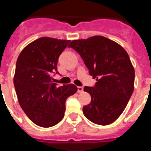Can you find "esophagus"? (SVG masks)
<instances>
[{
	"label": "esophagus",
	"instance_id": "34e87169",
	"mask_svg": "<svg viewBox=\"0 0 151 151\" xmlns=\"http://www.w3.org/2000/svg\"><path fill=\"white\" fill-rule=\"evenodd\" d=\"M83 91V88L82 86H78L77 87V92L82 93Z\"/></svg>",
	"mask_w": 151,
	"mask_h": 151
}]
</instances>
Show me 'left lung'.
Returning <instances> with one entry per match:
<instances>
[{
    "mask_svg": "<svg viewBox=\"0 0 151 151\" xmlns=\"http://www.w3.org/2000/svg\"><path fill=\"white\" fill-rule=\"evenodd\" d=\"M68 46L97 80L94 87H84L91 98L83 108L84 115L96 124H110L122 115L134 89L135 70L129 55L119 44L101 36L73 40Z\"/></svg>",
    "mask_w": 151,
    "mask_h": 151,
    "instance_id": "left-lung-1",
    "label": "left lung"
}]
</instances>
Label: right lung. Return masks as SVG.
Segmentation results:
<instances>
[{"instance_id":"right-lung-1","label":"right lung","mask_w":151,"mask_h":151,"mask_svg":"<svg viewBox=\"0 0 151 151\" xmlns=\"http://www.w3.org/2000/svg\"><path fill=\"white\" fill-rule=\"evenodd\" d=\"M70 40L42 37L22 50L18 57L14 86L21 107L36 125L50 127L64 117L65 101L75 94L74 84L58 86L52 81L57 74L60 55Z\"/></svg>"}]
</instances>
